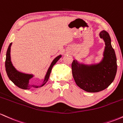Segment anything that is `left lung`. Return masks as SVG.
Wrapping results in <instances>:
<instances>
[{"instance_id": "obj_1", "label": "left lung", "mask_w": 123, "mask_h": 123, "mask_svg": "<svg viewBox=\"0 0 123 123\" xmlns=\"http://www.w3.org/2000/svg\"><path fill=\"white\" fill-rule=\"evenodd\" d=\"M105 42L103 59L100 63L88 66L74 60L71 64L73 76L80 88L88 92H98L112 83L117 73V59L111 45L109 34L106 31L99 34Z\"/></svg>"}]
</instances>
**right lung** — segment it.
<instances>
[{"instance_id": "obj_1", "label": "right lung", "mask_w": 123, "mask_h": 123, "mask_svg": "<svg viewBox=\"0 0 123 123\" xmlns=\"http://www.w3.org/2000/svg\"><path fill=\"white\" fill-rule=\"evenodd\" d=\"M12 43H11L9 45V48H8L7 50L6 53V61H5V67H6V71L8 77H9V79L13 82L16 86L18 87L21 88V89H29L30 86H29V80H30L32 77H33L32 75L31 74H24L17 71L16 68L13 67V64H12V62H11V58H10V49L11 46H12ZM61 55L58 56L53 60L52 63H51L50 66L49 67L48 69L47 73L45 75V80H44L43 84L41 86H43L46 83L47 81H48V79L49 78V75H50L51 71H52V68L53 66L56 64L59 59L61 57ZM35 88H39V86H35V85H32Z\"/></svg>"}]
</instances>
